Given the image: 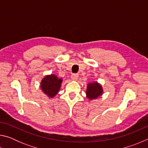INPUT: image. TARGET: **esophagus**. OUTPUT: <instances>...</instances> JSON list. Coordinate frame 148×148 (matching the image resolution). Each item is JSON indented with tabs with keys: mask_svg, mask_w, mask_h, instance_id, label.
I'll return each instance as SVG.
<instances>
[{
	"mask_svg": "<svg viewBox=\"0 0 148 148\" xmlns=\"http://www.w3.org/2000/svg\"><path fill=\"white\" fill-rule=\"evenodd\" d=\"M71 78H72V80H74V81H76V80H77V79L78 78V75L76 74H72L71 76Z\"/></svg>",
	"mask_w": 148,
	"mask_h": 148,
	"instance_id": "esophagus-1",
	"label": "esophagus"
}]
</instances>
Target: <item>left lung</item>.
I'll return each instance as SVG.
<instances>
[{
	"mask_svg": "<svg viewBox=\"0 0 148 148\" xmlns=\"http://www.w3.org/2000/svg\"><path fill=\"white\" fill-rule=\"evenodd\" d=\"M103 93V89L101 84L97 82L87 84L86 90V97L90 101L98 99Z\"/></svg>",
	"mask_w": 148,
	"mask_h": 148,
	"instance_id": "obj_1",
	"label": "left lung"
}]
</instances>
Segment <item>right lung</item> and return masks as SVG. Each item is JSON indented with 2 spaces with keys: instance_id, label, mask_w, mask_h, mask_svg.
I'll use <instances>...</instances> for the list:
<instances>
[{
  "instance_id": "obj_1",
  "label": "right lung",
  "mask_w": 148,
  "mask_h": 148,
  "mask_svg": "<svg viewBox=\"0 0 148 148\" xmlns=\"http://www.w3.org/2000/svg\"><path fill=\"white\" fill-rule=\"evenodd\" d=\"M62 82V79L56 75H46L40 82L41 89L49 98H53L59 91Z\"/></svg>"
}]
</instances>
